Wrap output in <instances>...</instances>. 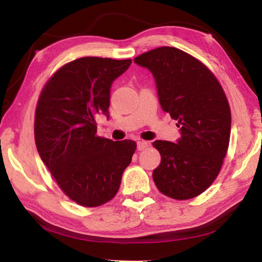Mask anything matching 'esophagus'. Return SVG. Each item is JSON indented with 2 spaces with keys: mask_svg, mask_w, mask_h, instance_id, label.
<instances>
[{
  "mask_svg": "<svg viewBox=\"0 0 262 262\" xmlns=\"http://www.w3.org/2000/svg\"><path fill=\"white\" fill-rule=\"evenodd\" d=\"M146 146H148V143L144 142V141H138L137 142V149L139 151H142V150H144Z\"/></svg>",
  "mask_w": 262,
  "mask_h": 262,
  "instance_id": "esophagus-1",
  "label": "esophagus"
}]
</instances>
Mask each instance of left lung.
I'll list each match as a JSON object with an SVG mask.
<instances>
[{"label":"left lung","instance_id":"1","mask_svg":"<svg viewBox=\"0 0 262 262\" xmlns=\"http://www.w3.org/2000/svg\"><path fill=\"white\" fill-rule=\"evenodd\" d=\"M134 62L154 75L161 107L181 134L177 143H152L161 154L154 182L169 198H194L214 181L228 151L231 112L223 88L207 67L179 49H154Z\"/></svg>","mask_w":262,"mask_h":262}]
</instances>
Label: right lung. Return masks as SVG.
<instances>
[{"instance_id":"1","label":"right lung","mask_w":262,"mask_h":262,"mask_svg":"<svg viewBox=\"0 0 262 262\" xmlns=\"http://www.w3.org/2000/svg\"><path fill=\"white\" fill-rule=\"evenodd\" d=\"M131 59L83 57L50 77L34 118L38 152L60 189L73 202L95 207L110 202L137 144L96 136V118H108L111 85Z\"/></svg>"}]
</instances>
